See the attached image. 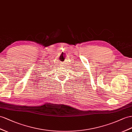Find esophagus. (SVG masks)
Listing matches in <instances>:
<instances>
[{
	"label": "esophagus",
	"mask_w": 132,
	"mask_h": 132,
	"mask_svg": "<svg viewBox=\"0 0 132 132\" xmlns=\"http://www.w3.org/2000/svg\"><path fill=\"white\" fill-rule=\"evenodd\" d=\"M61 63V66H65V62H62V63Z\"/></svg>",
	"instance_id": "1"
}]
</instances>
